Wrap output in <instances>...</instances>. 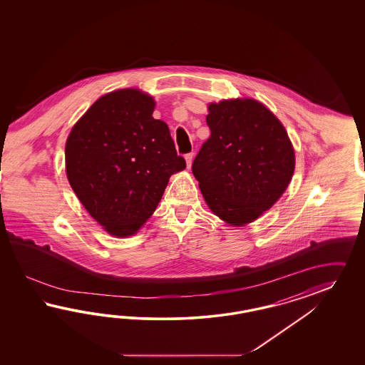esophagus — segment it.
<instances>
[{"label":"esophagus","mask_w":365,"mask_h":365,"mask_svg":"<svg viewBox=\"0 0 365 365\" xmlns=\"http://www.w3.org/2000/svg\"><path fill=\"white\" fill-rule=\"evenodd\" d=\"M185 159H186V163H187V168L191 167L192 165V159H194V154L192 153H190V154L185 155Z\"/></svg>","instance_id":"obj_1"}]
</instances>
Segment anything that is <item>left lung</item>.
Listing matches in <instances>:
<instances>
[{
    "label": "left lung",
    "mask_w": 365,
    "mask_h": 365,
    "mask_svg": "<svg viewBox=\"0 0 365 365\" xmlns=\"http://www.w3.org/2000/svg\"><path fill=\"white\" fill-rule=\"evenodd\" d=\"M210 138L192 174L210 210L232 226H245L269 210L294 173V150L284 125L259 101L209 104Z\"/></svg>",
    "instance_id": "1"
}]
</instances>
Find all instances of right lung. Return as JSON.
Returning <instances> with one entry per match:
<instances>
[{"instance_id":"add662e5","label":"right lung","mask_w":365,"mask_h":365,"mask_svg":"<svg viewBox=\"0 0 365 365\" xmlns=\"http://www.w3.org/2000/svg\"><path fill=\"white\" fill-rule=\"evenodd\" d=\"M155 101L135 88L113 91L80 118L66 143V177L91 217L130 237L154 212L168 179L186 167Z\"/></svg>"}]
</instances>
